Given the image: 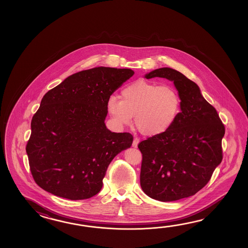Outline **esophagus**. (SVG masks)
<instances>
[{"mask_svg":"<svg viewBox=\"0 0 248 248\" xmlns=\"http://www.w3.org/2000/svg\"><path fill=\"white\" fill-rule=\"evenodd\" d=\"M138 142H139V140L137 138H135L134 141H133V143H132V146L134 148H137V145H138Z\"/></svg>","mask_w":248,"mask_h":248,"instance_id":"34e87169","label":"esophagus"}]
</instances>
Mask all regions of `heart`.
<instances>
[{"label":"heart","instance_id":"b5f03b06","mask_svg":"<svg viewBox=\"0 0 248 248\" xmlns=\"http://www.w3.org/2000/svg\"><path fill=\"white\" fill-rule=\"evenodd\" d=\"M107 111L118 126H128L135 116L140 133L155 137L169 130L180 109V97L174 88L145 80H137L124 87L121 99L111 95Z\"/></svg>","mask_w":248,"mask_h":248}]
</instances>
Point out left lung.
Returning <instances> with one entry per match:
<instances>
[{
    "instance_id": "8db88e82",
    "label": "left lung",
    "mask_w": 248,
    "mask_h": 248,
    "mask_svg": "<svg viewBox=\"0 0 248 248\" xmlns=\"http://www.w3.org/2000/svg\"><path fill=\"white\" fill-rule=\"evenodd\" d=\"M155 77L174 82L181 111L169 130L138 144L142 154L140 185L156 201H178L194 195L209 182L222 159L225 127L195 82L169 67L144 76Z\"/></svg>"
}]
</instances>
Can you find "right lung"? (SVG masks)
I'll return each mask as SVG.
<instances>
[{
	"label": "right lung",
	"mask_w": 248,
	"mask_h": 248,
	"mask_svg": "<svg viewBox=\"0 0 248 248\" xmlns=\"http://www.w3.org/2000/svg\"><path fill=\"white\" fill-rule=\"evenodd\" d=\"M134 74L105 66L85 70L42 97L26 149L32 177L42 189L71 201L100 191L109 164L133 142L129 133L106 128V104Z\"/></svg>",
	"instance_id": "add662e5"
}]
</instances>
